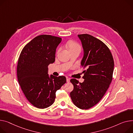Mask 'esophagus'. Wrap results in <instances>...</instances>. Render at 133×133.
I'll return each mask as SVG.
<instances>
[{
  "mask_svg": "<svg viewBox=\"0 0 133 133\" xmlns=\"http://www.w3.org/2000/svg\"><path fill=\"white\" fill-rule=\"evenodd\" d=\"M66 81L67 83H69L70 82V78H67L66 79Z\"/></svg>",
  "mask_w": 133,
  "mask_h": 133,
  "instance_id": "34e87169",
  "label": "esophagus"
}]
</instances>
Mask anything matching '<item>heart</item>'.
Instances as JSON below:
<instances>
[{
    "mask_svg": "<svg viewBox=\"0 0 133 133\" xmlns=\"http://www.w3.org/2000/svg\"><path fill=\"white\" fill-rule=\"evenodd\" d=\"M68 47L69 51L74 49H78L81 50V47L79 44L73 41H69L68 43Z\"/></svg>",
    "mask_w": 133,
    "mask_h": 133,
    "instance_id": "1",
    "label": "heart"
}]
</instances>
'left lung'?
<instances>
[{"label": "left lung", "mask_w": 133, "mask_h": 133, "mask_svg": "<svg viewBox=\"0 0 133 133\" xmlns=\"http://www.w3.org/2000/svg\"><path fill=\"white\" fill-rule=\"evenodd\" d=\"M84 51L81 65L83 70L82 83L70 79L74 85L70 96L74 104L87 110L98 103L107 92L112 80L114 60L108 47L99 39L89 34L78 35Z\"/></svg>", "instance_id": "8db88e82"}]
</instances>
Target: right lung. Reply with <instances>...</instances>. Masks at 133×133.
Here are the masks:
<instances>
[{"label":"right lung","instance_id":"1","mask_svg":"<svg viewBox=\"0 0 133 133\" xmlns=\"http://www.w3.org/2000/svg\"><path fill=\"white\" fill-rule=\"evenodd\" d=\"M61 38L42 35L35 37L22 49L17 66V76L28 101L38 109L54 103L56 92L66 82L64 76L48 74V66L55 61L56 51Z\"/></svg>","mask_w":133,"mask_h":133}]
</instances>
